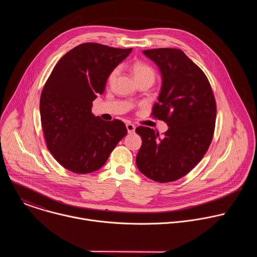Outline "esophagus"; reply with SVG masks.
Listing matches in <instances>:
<instances>
[{"instance_id": "1", "label": "esophagus", "mask_w": 257, "mask_h": 257, "mask_svg": "<svg viewBox=\"0 0 257 257\" xmlns=\"http://www.w3.org/2000/svg\"><path fill=\"white\" fill-rule=\"evenodd\" d=\"M126 127H127V130H128V132L129 133H133L134 131H135V125L134 124H132V123H127L126 124Z\"/></svg>"}]
</instances>
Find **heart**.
<instances>
[{
    "mask_svg": "<svg viewBox=\"0 0 257 257\" xmlns=\"http://www.w3.org/2000/svg\"><path fill=\"white\" fill-rule=\"evenodd\" d=\"M132 71L135 75V78L137 79V81L139 83L141 82H145V81H149V82H155L156 79V71L155 69L146 63L137 61L134 62L132 64ZM119 73V68L116 67L114 68L111 72H109V74L107 76V82L111 83L114 81V79L116 78V76L118 75Z\"/></svg>",
    "mask_w": 257,
    "mask_h": 257,
    "instance_id": "1",
    "label": "heart"
}]
</instances>
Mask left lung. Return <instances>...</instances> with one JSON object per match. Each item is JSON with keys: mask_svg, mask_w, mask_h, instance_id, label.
<instances>
[{"mask_svg": "<svg viewBox=\"0 0 257 257\" xmlns=\"http://www.w3.org/2000/svg\"><path fill=\"white\" fill-rule=\"evenodd\" d=\"M143 54L160 67L163 76L152 117L165 121L169 129L161 137L149 127L135 129L142 139L136 165L156 182H173L187 175L206 154L215 126V98L204 72L183 51L161 48Z\"/></svg>", "mask_w": 257, "mask_h": 257, "instance_id": "8db88e82", "label": "left lung"}]
</instances>
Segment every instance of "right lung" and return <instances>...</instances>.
<instances>
[{
	"mask_svg": "<svg viewBox=\"0 0 257 257\" xmlns=\"http://www.w3.org/2000/svg\"><path fill=\"white\" fill-rule=\"evenodd\" d=\"M132 49L85 43L65 54L54 67L40 100L47 148L65 169L88 174L100 169L127 134L118 119L103 121L91 113L107 76Z\"/></svg>",
	"mask_w": 257,
	"mask_h": 257,
	"instance_id": "1",
	"label": "right lung"
}]
</instances>
